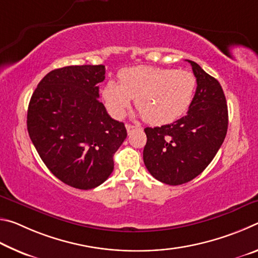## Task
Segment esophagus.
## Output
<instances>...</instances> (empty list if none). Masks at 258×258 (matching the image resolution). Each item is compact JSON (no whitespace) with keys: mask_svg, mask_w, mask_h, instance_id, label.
Returning a JSON list of instances; mask_svg holds the SVG:
<instances>
[{"mask_svg":"<svg viewBox=\"0 0 258 258\" xmlns=\"http://www.w3.org/2000/svg\"><path fill=\"white\" fill-rule=\"evenodd\" d=\"M125 126H126V130H127V132H128V133L132 132L133 130H137V128H139V126H134V125H131V124H126Z\"/></svg>","mask_w":258,"mask_h":258,"instance_id":"obj_1","label":"esophagus"}]
</instances>
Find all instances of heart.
<instances>
[{
    "label": "heart",
    "mask_w": 258,
    "mask_h": 258,
    "mask_svg": "<svg viewBox=\"0 0 258 258\" xmlns=\"http://www.w3.org/2000/svg\"><path fill=\"white\" fill-rule=\"evenodd\" d=\"M119 83L109 81L103 99L110 115L120 118L131 100L145 119L152 125H166L177 120L189 110L197 91V77L189 71L138 66L123 69Z\"/></svg>",
    "instance_id": "b5f03b06"
}]
</instances>
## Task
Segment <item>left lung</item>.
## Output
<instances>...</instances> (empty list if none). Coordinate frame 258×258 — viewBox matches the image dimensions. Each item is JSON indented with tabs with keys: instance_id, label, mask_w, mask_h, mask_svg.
Listing matches in <instances>:
<instances>
[{
	"instance_id": "left-lung-1",
	"label": "left lung",
	"mask_w": 258,
	"mask_h": 258,
	"mask_svg": "<svg viewBox=\"0 0 258 258\" xmlns=\"http://www.w3.org/2000/svg\"><path fill=\"white\" fill-rule=\"evenodd\" d=\"M197 77L195 100L186 115L172 124L146 127L143 161L157 180L180 185L211 164L228 132V104L216 78L187 60Z\"/></svg>"
}]
</instances>
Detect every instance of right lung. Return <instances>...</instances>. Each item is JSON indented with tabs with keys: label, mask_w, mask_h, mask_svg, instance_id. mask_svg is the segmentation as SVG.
<instances>
[{
	"label": "right lung",
	"mask_w": 258,
	"mask_h": 258,
	"mask_svg": "<svg viewBox=\"0 0 258 258\" xmlns=\"http://www.w3.org/2000/svg\"><path fill=\"white\" fill-rule=\"evenodd\" d=\"M103 64L67 66L46 74L30 98L27 130L43 163L60 181L89 190L113 171V155L127 137L99 101Z\"/></svg>",
	"instance_id": "obj_1"
}]
</instances>
